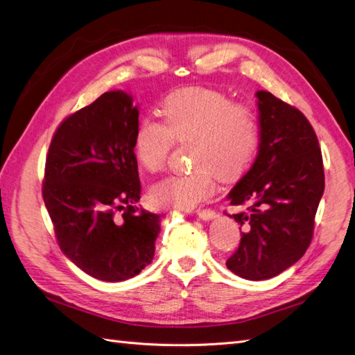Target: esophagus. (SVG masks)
<instances>
[{
	"instance_id": "obj_1",
	"label": "esophagus",
	"mask_w": 355,
	"mask_h": 355,
	"mask_svg": "<svg viewBox=\"0 0 355 355\" xmlns=\"http://www.w3.org/2000/svg\"><path fill=\"white\" fill-rule=\"evenodd\" d=\"M197 217L202 218V220L209 221V220H214L215 217H217V212L212 211V209H198L197 211Z\"/></svg>"
}]
</instances>
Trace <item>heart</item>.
<instances>
[{"mask_svg":"<svg viewBox=\"0 0 355 355\" xmlns=\"http://www.w3.org/2000/svg\"><path fill=\"white\" fill-rule=\"evenodd\" d=\"M159 120L144 119L134 138L140 167L157 173L166 166L173 143H193L191 173L171 175L149 189L158 207L193 209L215 191L214 176L236 180L252 166L261 144V123L252 107L233 103L209 89H185L168 94Z\"/></svg>","mask_w":355,"mask_h":355,"instance_id":"obj_1","label":"heart"}]
</instances>
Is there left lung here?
Segmentation results:
<instances>
[{"label":"left lung","instance_id":"1","mask_svg":"<svg viewBox=\"0 0 355 355\" xmlns=\"http://www.w3.org/2000/svg\"><path fill=\"white\" fill-rule=\"evenodd\" d=\"M261 144L256 161L227 198L245 209L241 243L227 268L247 280H266L297 263L313 236L324 194L318 137L306 116L265 90L256 93ZM239 227V230H241Z\"/></svg>","mask_w":355,"mask_h":355}]
</instances>
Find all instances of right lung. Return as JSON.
Returning a JSON list of instances; mask_svg holds the SVG:
<instances>
[{
  "instance_id": "obj_1",
  "label": "right lung",
  "mask_w": 355,
  "mask_h": 355,
  "mask_svg": "<svg viewBox=\"0 0 355 355\" xmlns=\"http://www.w3.org/2000/svg\"><path fill=\"white\" fill-rule=\"evenodd\" d=\"M138 114L131 94L103 93L60 123L46 157L42 194L58 245L102 282L128 280L149 265L161 230V215L135 206Z\"/></svg>"
}]
</instances>
